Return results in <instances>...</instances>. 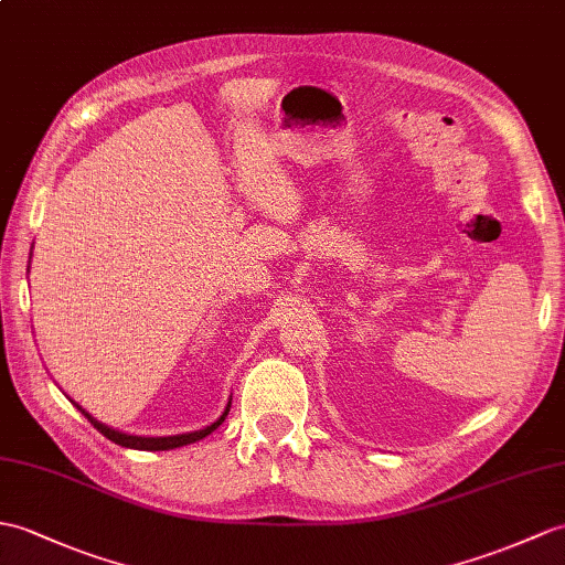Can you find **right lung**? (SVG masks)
I'll use <instances>...</instances> for the list:
<instances>
[{
  "label": "right lung",
  "instance_id": "1",
  "mask_svg": "<svg viewBox=\"0 0 565 565\" xmlns=\"http://www.w3.org/2000/svg\"><path fill=\"white\" fill-rule=\"evenodd\" d=\"M76 404V402H74ZM76 409L82 412L90 424H94V428H98L105 438L108 440H113L115 445H122V448H135V450H151V452H156V450H173V448H182V445H190V443H196V440H202V438H206L209 433L212 430H216L223 422H226V416H228V409H231V402L226 404V409H223V414L216 418L214 424H209V426H204V428H200V430H192V433H180V436H161V438H143V436H129V433H122V430H115V428H110V426H105V424H100V422H96L94 416H90L86 409H82V406L76 404Z\"/></svg>",
  "mask_w": 565,
  "mask_h": 565
}]
</instances>
